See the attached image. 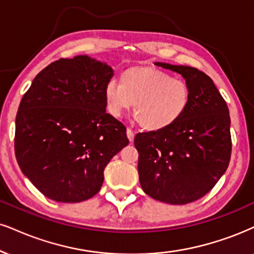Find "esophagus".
<instances>
[{
  "label": "esophagus",
  "instance_id": "1",
  "mask_svg": "<svg viewBox=\"0 0 254 254\" xmlns=\"http://www.w3.org/2000/svg\"><path fill=\"white\" fill-rule=\"evenodd\" d=\"M127 136H128V140H129L130 142H133L134 136H135V133H134L130 128H127Z\"/></svg>",
  "mask_w": 254,
  "mask_h": 254
}]
</instances>
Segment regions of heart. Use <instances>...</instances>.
<instances>
[{
  "label": "heart",
  "instance_id": "1",
  "mask_svg": "<svg viewBox=\"0 0 254 254\" xmlns=\"http://www.w3.org/2000/svg\"><path fill=\"white\" fill-rule=\"evenodd\" d=\"M107 111L120 117L134 103V118L143 129L159 132L170 128L189 107L190 92L184 80L167 71L136 65L120 76V84L109 81L105 87Z\"/></svg>",
  "mask_w": 254,
  "mask_h": 254
}]
</instances>
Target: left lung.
<instances>
[{
  "mask_svg": "<svg viewBox=\"0 0 254 254\" xmlns=\"http://www.w3.org/2000/svg\"><path fill=\"white\" fill-rule=\"evenodd\" d=\"M155 64L179 73L189 84L190 99L173 126L136 134L139 180L151 198L185 205L202 198L227 170L232 151L230 112L203 71L189 65Z\"/></svg>",
  "mask_w": 254,
  "mask_h": 254,
  "instance_id": "left-lung-1",
  "label": "left lung"
}]
</instances>
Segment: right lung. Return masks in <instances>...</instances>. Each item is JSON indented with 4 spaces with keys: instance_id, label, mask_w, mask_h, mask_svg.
<instances>
[{
    "instance_id": "add662e5",
    "label": "right lung",
    "mask_w": 254,
    "mask_h": 254,
    "mask_svg": "<svg viewBox=\"0 0 254 254\" xmlns=\"http://www.w3.org/2000/svg\"><path fill=\"white\" fill-rule=\"evenodd\" d=\"M111 65L87 55L60 59L36 75L18 106L15 155L22 173L47 198L80 202L103 183V171L129 142L106 113Z\"/></svg>"
}]
</instances>
